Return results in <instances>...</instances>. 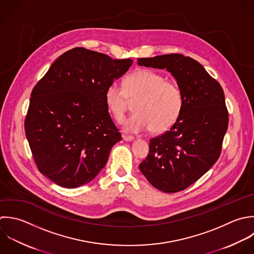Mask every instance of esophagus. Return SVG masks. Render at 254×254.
<instances>
[{
  "instance_id": "esophagus-1",
  "label": "esophagus",
  "mask_w": 254,
  "mask_h": 254,
  "mask_svg": "<svg viewBox=\"0 0 254 254\" xmlns=\"http://www.w3.org/2000/svg\"><path fill=\"white\" fill-rule=\"evenodd\" d=\"M123 138L126 141H132L134 139V137L132 135H127V134H123Z\"/></svg>"
}]
</instances>
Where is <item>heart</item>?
<instances>
[{"label": "heart", "mask_w": 254, "mask_h": 254, "mask_svg": "<svg viewBox=\"0 0 254 254\" xmlns=\"http://www.w3.org/2000/svg\"><path fill=\"white\" fill-rule=\"evenodd\" d=\"M128 101H135V113L125 124V129L129 132L149 128L154 133L165 132L177 123L184 108L180 87L150 69H139L127 75L124 88L116 84L108 86L105 103L118 123L124 121Z\"/></svg>", "instance_id": "1"}]
</instances>
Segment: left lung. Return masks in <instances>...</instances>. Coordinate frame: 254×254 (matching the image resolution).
<instances>
[{
    "mask_svg": "<svg viewBox=\"0 0 254 254\" xmlns=\"http://www.w3.org/2000/svg\"><path fill=\"white\" fill-rule=\"evenodd\" d=\"M140 66L166 69L184 96L177 123L149 140V153L139 164L156 189L176 193L200 179L219 159L229 113L220 83L198 61L172 53L138 58Z\"/></svg>",
    "mask_w": 254,
    "mask_h": 254,
    "instance_id": "obj_1",
    "label": "left lung"
}]
</instances>
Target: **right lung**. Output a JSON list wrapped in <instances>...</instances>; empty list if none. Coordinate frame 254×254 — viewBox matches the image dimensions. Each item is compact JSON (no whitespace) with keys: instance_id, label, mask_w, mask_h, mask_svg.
<instances>
[{"instance_id":"1","label":"right lung","mask_w":254,"mask_h":254,"mask_svg":"<svg viewBox=\"0 0 254 254\" xmlns=\"http://www.w3.org/2000/svg\"><path fill=\"white\" fill-rule=\"evenodd\" d=\"M131 59L76 47L64 52L34 86L24 120L38 170L63 188L92 181L122 139L105 92L131 66Z\"/></svg>"}]
</instances>
